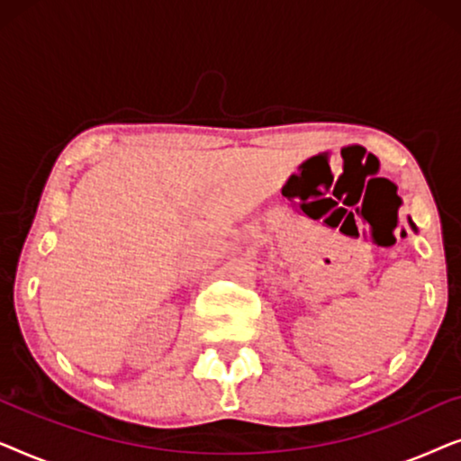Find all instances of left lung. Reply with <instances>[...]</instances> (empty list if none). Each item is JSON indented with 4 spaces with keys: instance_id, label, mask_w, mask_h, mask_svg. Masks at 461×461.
I'll use <instances>...</instances> for the list:
<instances>
[{
    "instance_id": "8db88e82",
    "label": "left lung",
    "mask_w": 461,
    "mask_h": 461,
    "mask_svg": "<svg viewBox=\"0 0 461 461\" xmlns=\"http://www.w3.org/2000/svg\"><path fill=\"white\" fill-rule=\"evenodd\" d=\"M409 226H411V229H413V232H418V229H415V224L411 222V218H409Z\"/></svg>"
}]
</instances>
